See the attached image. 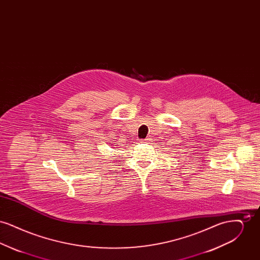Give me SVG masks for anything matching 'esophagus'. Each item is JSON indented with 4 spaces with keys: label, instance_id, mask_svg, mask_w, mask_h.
I'll return each instance as SVG.
<instances>
[{
    "label": "esophagus",
    "instance_id": "34e87169",
    "mask_svg": "<svg viewBox=\"0 0 260 260\" xmlns=\"http://www.w3.org/2000/svg\"><path fill=\"white\" fill-rule=\"evenodd\" d=\"M148 140L149 139H142V140H140V142H142V143H146Z\"/></svg>",
    "mask_w": 260,
    "mask_h": 260
}]
</instances>
